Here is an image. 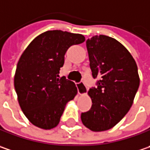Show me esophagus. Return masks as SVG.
<instances>
[{
  "label": "esophagus",
  "mask_w": 150,
  "mask_h": 150,
  "mask_svg": "<svg viewBox=\"0 0 150 150\" xmlns=\"http://www.w3.org/2000/svg\"><path fill=\"white\" fill-rule=\"evenodd\" d=\"M76 86H77V90H78V93L80 95H85L88 89L86 87V86L83 82L78 83Z\"/></svg>",
  "instance_id": "obj_1"
}]
</instances>
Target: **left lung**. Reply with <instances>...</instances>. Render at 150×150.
Returning <instances> with one entry per match:
<instances>
[{
	"instance_id": "left-lung-1",
	"label": "left lung",
	"mask_w": 150,
	"mask_h": 150,
	"mask_svg": "<svg viewBox=\"0 0 150 150\" xmlns=\"http://www.w3.org/2000/svg\"><path fill=\"white\" fill-rule=\"evenodd\" d=\"M90 67L96 87L88 94L92 105L81 113L86 127L94 132L113 127L127 113L139 86L138 67L131 54L121 42L105 35L86 40Z\"/></svg>"
}]
</instances>
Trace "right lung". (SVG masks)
Instances as JSON below:
<instances>
[{
  "label": "right lung",
  "instance_id": "right-lung-1",
  "mask_svg": "<svg viewBox=\"0 0 150 150\" xmlns=\"http://www.w3.org/2000/svg\"><path fill=\"white\" fill-rule=\"evenodd\" d=\"M84 41L81 34L47 31L30 42L20 57L14 86L22 111L36 127H56L66 103L77 94L75 83L59 74L69 48Z\"/></svg>",
  "mask_w": 150,
  "mask_h": 150
}]
</instances>
